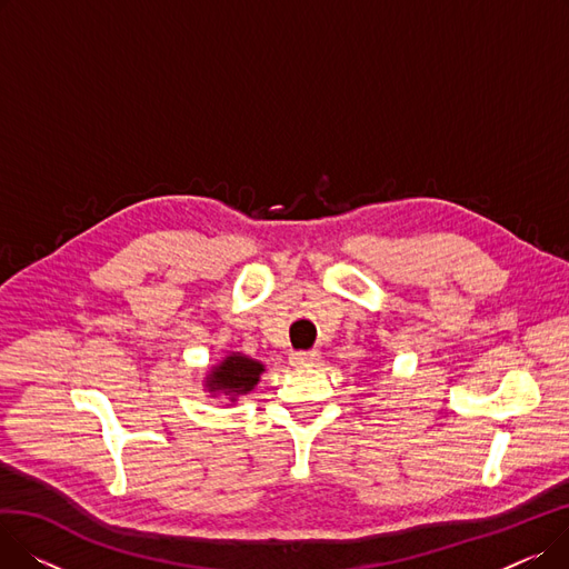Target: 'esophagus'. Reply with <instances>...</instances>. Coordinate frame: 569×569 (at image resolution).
Segmentation results:
<instances>
[{
  "mask_svg": "<svg viewBox=\"0 0 569 569\" xmlns=\"http://www.w3.org/2000/svg\"><path fill=\"white\" fill-rule=\"evenodd\" d=\"M318 360H320V352H318V350H302V352H292L290 365L305 369V367L318 365Z\"/></svg>",
  "mask_w": 569,
  "mask_h": 569,
  "instance_id": "1",
  "label": "esophagus"
}]
</instances>
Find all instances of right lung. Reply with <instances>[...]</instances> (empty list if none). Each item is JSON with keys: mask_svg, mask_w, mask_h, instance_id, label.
Wrapping results in <instances>:
<instances>
[{"mask_svg": "<svg viewBox=\"0 0 569 569\" xmlns=\"http://www.w3.org/2000/svg\"><path fill=\"white\" fill-rule=\"evenodd\" d=\"M262 371H264V367L260 362L251 360V357H247L242 352H230L217 367H212V371L207 373L204 387H207V392L223 395L230 403H234L237 397L249 395L253 390Z\"/></svg>", "mask_w": 569, "mask_h": 569, "instance_id": "right-lung-1", "label": "right lung"}]
</instances>
